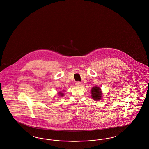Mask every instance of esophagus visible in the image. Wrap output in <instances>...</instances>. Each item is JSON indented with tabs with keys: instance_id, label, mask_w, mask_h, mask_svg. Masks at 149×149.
I'll return each instance as SVG.
<instances>
[{
	"instance_id": "1",
	"label": "esophagus",
	"mask_w": 149,
	"mask_h": 149,
	"mask_svg": "<svg viewBox=\"0 0 149 149\" xmlns=\"http://www.w3.org/2000/svg\"><path fill=\"white\" fill-rule=\"evenodd\" d=\"M76 86H77V87H80V86H82V83L79 81H77V82H76Z\"/></svg>"
}]
</instances>
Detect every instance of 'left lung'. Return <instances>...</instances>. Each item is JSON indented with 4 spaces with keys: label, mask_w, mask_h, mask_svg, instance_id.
Returning <instances> with one entry per match:
<instances>
[{
    "label": "left lung",
    "mask_w": 149,
    "mask_h": 149,
    "mask_svg": "<svg viewBox=\"0 0 149 149\" xmlns=\"http://www.w3.org/2000/svg\"><path fill=\"white\" fill-rule=\"evenodd\" d=\"M91 92L92 98L94 99L95 101H98L101 99L102 96V93L101 91V89L99 87H93L91 89Z\"/></svg>",
    "instance_id": "left-lung-1"
}]
</instances>
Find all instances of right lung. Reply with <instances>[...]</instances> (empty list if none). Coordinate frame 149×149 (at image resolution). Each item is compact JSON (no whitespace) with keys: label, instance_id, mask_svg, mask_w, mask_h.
<instances>
[{"label":"right lung","instance_id":"1","mask_svg":"<svg viewBox=\"0 0 149 149\" xmlns=\"http://www.w3.org/2000/svg\"><path fill=\"white\" fill-rule=\"evenodd\" d=\"M63 95H64V94L63 93V92H59V96H63Z\"/></svg>","mask_w":149,"mask_h":149}]
</instances>
